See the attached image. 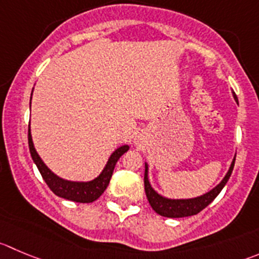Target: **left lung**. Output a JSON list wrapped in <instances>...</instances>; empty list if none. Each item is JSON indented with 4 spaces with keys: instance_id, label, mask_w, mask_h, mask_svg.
<instances>
[{
    "instance_id": "1",
    "label": "left lung",
    "mask_w": 259,
    "mask_h": 259,
    "mask_svg": "<svg viewBox=\"0 0 259 259\" xmlns=\"http://www.w3.org/2000/svg\"><path fill=\"white\" fill-rule=\"evenodd\" d=\"M234 99L238 103V98L234 94ZM234 164H235V156H234L233 161L230 164L228 173L223 178V181L213 187L211 191L206 192L202 196L193 197V198H168L161 194L157 193L154 188H152L151 183L149 181V165L145 162V192H146V197L149 199V203L151 205L152 210L160 216L164 218H171V219H178V218H187V216H193L201 212L205 207H207L211 202L219 196L225 184L228 183L229 178H230L231 173H233Z\"/></svg>"
}]
</instances>
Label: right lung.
Returning <instances> with one entry per match:
<instances>
[{
  "label": "right lung",
  "mask_w": 259,
  "mask_h": 259,
  "mask_svg": "<svg viewBox=\"0 0 259 259\" xmlns=\"http://www.w3.org/2000/svg\"><path fill=\"white\" fill-rule=\"evenodd\" d=\"M31 95H33V91H31ZM28 141L31 159L35 162L36 168L40 171L44 182H46L47 186L51 188V191L53 192L56 196L62 197V198L65 199H70V201L73 202H80V203H90V202H94L95 199H98L103 193H104L108 184H109L110 178H112L115 164H117V161L119 160V157L122 156L124 152H127L128 149H130L128 145H122V146L117 147V149L112 152V155H110L109 159H108L107 164H105L104 169H103L102 173H100L97 178L91 179V181L88 182H78L67 181V179L61 178L57 174H54L53 171L44 164V161L41 160V157L39 156L38 152H36L35 147H34L30 127H29L28 131Z\"/></svg>",
  "instance_id": "right-lung-1"
}]
</instances>
